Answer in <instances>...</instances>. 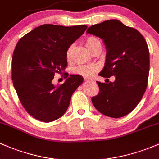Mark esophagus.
<instances>
[{"label": "esophagus", "mask_w": 159, "mask_h": 159, "mask_svg": "<svg viewBox=\"0 0 159 159\" xmlns=\"http://www.w3.org/2000/svg\"><path fill=\"white\" fill-rule=\"evenodd\" d=\"M85 81H88V82H94V81H93V80H92V79H87V78H86V79H85Z\"/></svg>", "instance_id": "obj_1"}]
</instances>
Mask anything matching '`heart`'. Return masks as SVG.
Here are the masks:
<instances>
[{
    "mask_svg": "<svg viewBox=\"0 0 159 159\" xmlns=\"http://www.w3.org/2000/svg\"><path fill=\"white\" fill-rule=\"evenodd\" d=\"M85 43H86V47H88L89 50H92V49L95 47L97 43H100L99 40L98 38H96V37H93V36H90V37H87L85 40ZM72 48L73 47L70 46V47L66 50V57L69 59L70 57L72 52ZM98 70V66L95 64H91V65H80V66H77L76 68H75L73 70V73L78 75H81L83 76H90L95 72H96Z\"/></svg>",
    "mask_w": 159,
    "mask_h": 159,
    "instance_id": "b5f03b06",
    "label": "heart"
}]
</instances>
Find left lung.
I'll use <instances>...</instances> for the list:
<instances>
[{
	"label": "left lung",
	"mask_w": 159,
	"mask_h": 159,
	"mask_svg": "<svg viewBox=\"0 0 159 159\" xmlns=\"http://www.w3.org/2000/svg\"><path fill=\"white\" fill-rule=\"evenodd\" d=\"M86 33L100 37L106 45V63L99 75L116 77L113 83L96 82L99 92L92 97L93 106L109 117L130 113L139 103L148 85L149 50L145 38L136 29L118 20L94 24Z\"/></svg>",
	"instance_id": "obj_1"
}]
</instances>
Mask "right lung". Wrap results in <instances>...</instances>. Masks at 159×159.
Segmentation results:
<instances>
[{
  "label": "right lung",
  "instance_id": "right-lung-1",
  "mask_svg": "<svg viewBox=\"0 0 159 159\" xmlns=\"http://www.w3.org/2000/svg\"><path fill=\"white\" fill-rule=\"evenodd\" d=\"M86 28L43 24L17 42L12 58L13 84L25 110L37 120L50 122L61 117L83 83L79 75H70L57 86L52 80L66 68V50ZM65 74L66 78L69 74Z\"/></svg>",
  "mask_w": 159,
  "mask_h": 159
}]
</instances>
